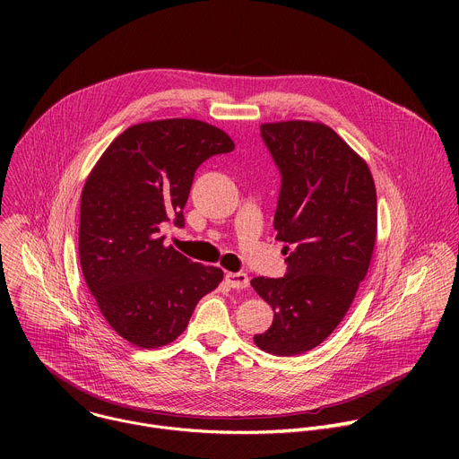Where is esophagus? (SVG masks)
Returning <instances> with one entry per match:
<instances>
[{
	"label": "esophagus",
	"instance_id": "obj_1",
	"mask_svg": "<svg viewBox=\"0 0 459 459\" xmlns=\"http://www.w3.org/2000/svg\"><path fill=\"white\" fill-rule=\"evenodd\" d=\"M225 280L232 289H238V290L248 287V276L245 273H227Z\"/></svg>",
	"mask_w": 459,
	"mask_h": 459
}]
</instances>
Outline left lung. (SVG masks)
<instances>
[{
    "label": "left lung",
    "instance_id": "left-lung-1",
    "mask_svg": "<svg viewBox=\"0 0 459 459\" xmlns=\"http://www.w3.org/2000/svg\"><path fill=\"white\" fill-rule=\"evenodd\" d=\"M259 128L281 174L276 239L292 252L283 278L250 281L274 310L271 329L254 343L274 356H296L333 334L367 276L376 186L367 163L331 126L281 121Z\"/></svg>",
    "mask_w": 459,
    "mask_h": 459
}]
</instances>
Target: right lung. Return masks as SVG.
I'll list each match as a JSON object with an SVG mask.
<instances>
[{
	"label": "right lung",
	"instance_id": "right-lung-1",
	"mask_svg": "<svg viewBox=\"0 0 459 459\" xmlns=\"http://www.w3.org/2000/svg\"><path fill=\"white\" fill-rule=\"evenodd\" d=\"M234 151L223 130L198 119L128 126L103 152L82 192L80 261L103 317L126 342H174L223 271L165 247L161 223L185 225L198 167Z\"/></svg>",
	"mask_w": 459,
	"mask_h": 459
}]
</instances>
